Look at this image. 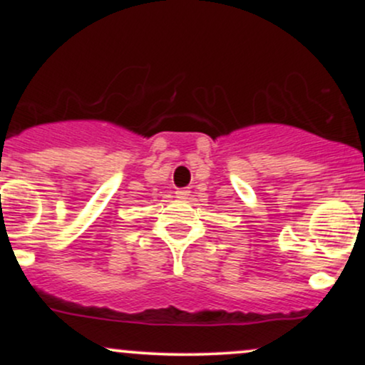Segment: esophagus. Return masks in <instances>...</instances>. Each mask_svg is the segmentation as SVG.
Wrapping results in <instances>:
<instances>
[{
	"instance_id": "obj_1",
	"label": "esophagus",
	"mask_w": 365,
	"mask_h": 365,
	"mask_svg": "<svg viewBox=\"0 0 365 365\" xmlns=\"http://www.w3.org/2000/svg\"><path fill=\"white\" fill-rule=\"evenodd\" d=\"M175 194H177V199H188V195H190V190H188V188H178Z\"/></svg>"
}]
</instances>
